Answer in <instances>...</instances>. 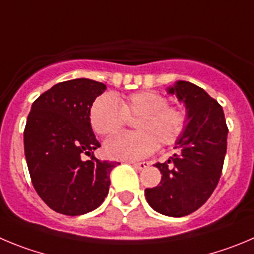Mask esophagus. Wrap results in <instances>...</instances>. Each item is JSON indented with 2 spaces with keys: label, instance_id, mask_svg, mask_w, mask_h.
<instances>
[{
  "label": "esophagus",
  "instance_id": "34e87169",
  "mask_svg": "<svg viewBox=\"0 0 254 254\" xmlns=\"http://www.w3.org/2000/svg\"><path fill=\"white\" fill-rule=\"evenodd\" d=\"M132 167H134L135 169L143 170V169H145V168H148V167H149V163H148V162H143V163H132Z\"/></svg>",
  "mask_w": 254,
  "mask_h": 254
}]
</instances>
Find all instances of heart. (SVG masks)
I'll return each instance as SVG.
<instances>
[{"label":"heart","instance_id":"obj_1","mask_svg":"<svg viewBox=\"0 0 254 254\" xmlns=\"http://www.w3.org/2000/svg\"><path fill=\"white\" fill-rule=\"evenodd\" d=\"M135 122V132H124L106 140L104 149L109 158L140 160L153 154L158 145H174L188 124L186 110L170 105L160 92L143 90L123 98L104 94L90 109V123L101 136L116 134L129 120Z\"/></svg>","mask_w":254,"mask_h":254}]
</instances>
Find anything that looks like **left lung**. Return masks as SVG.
Returning <instances> with one entry per match:
<instances>
[{"instance_id": "8db88e82", "label": "left lung", "mask_w": 254, "mask_h": 254, "mask_svg": "<svg viewBox=\"0 0 254 254\" xmlns=\"http://www.w3.org/2000/svg\"><path fill=\"white\" fill-rule=\"evenodd\" d=\"M168 92L186 104L189 122L175 145L178 153L155 164L162 181L158 187L145 189V198L156 212L184 217L202 207L219 182L228 127L222 106L202 87L177 81Z\"/></svg>"}]
</instances>
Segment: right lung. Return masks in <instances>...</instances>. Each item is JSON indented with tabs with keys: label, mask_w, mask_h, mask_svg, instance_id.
<instances>
[{
	"label": "right lung",
	"mask_w": 254,
	"mask_h": 254,
	"mask_svg": "<svg viewBox=\"0 0 254 254\" xmlns=\"http://www.w3.org/2000/svg\"><path fill=\"white\" fill-rule=\"evenodd\" d=\"M106 89L103 82L73 79L59 82L31 106L23 144L31 182L52 210L80 215L96 209L110 187L118 162L92 155L100 148L90 124V109ZM85 153L90 161H82Z\"/></svg>",
	"instance_id": "add662e5"
}]
</instances>
